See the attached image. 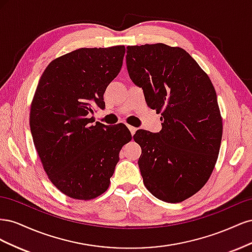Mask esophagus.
Segmentation results:
<instances>
[{
	"label": "esophagus",
	"mask_w": 252,
	"mask_h": 252,
	"mask_svg": "<svg viewBox=\"0 0 252 252\" xmlns=\"http://www.w3.org/2000/svg\"><path fill=\"white\" fill-rule=\"evenodd\" d=\"M127 127H128V129H129V130H130L131 134L133 135V134L135 133V131H136V128H135V127H132V126H130V125H128Z\"/></svg>",
	"instance_id": "obj_1"
}]
</instances>
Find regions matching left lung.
<instances>
[{
    "instance_id": "1",
    "label": "left lung",
    "mask_w": 252,
    "mask_h": 252,
    "mask_svg": "<svg viewBox=\"0 0 252 252\" xmlns=\"http://www.w3.org/2000/svg\"><path fill=\"white\" fill-rule=\"evenodd\" d=\"M129 77L162 130H139L144 185L158 200L180 203L204 187L215 169L223 134L217 93L200 65L181 47L163 43L127 46Z\"/></svg>"
}]
</instances>
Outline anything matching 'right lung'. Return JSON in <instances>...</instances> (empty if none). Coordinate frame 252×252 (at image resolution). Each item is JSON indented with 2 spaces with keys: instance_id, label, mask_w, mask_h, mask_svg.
Masks as SVG:
<instances>
[{
  "instance_id": "obj_1",
  "label": "right lung",
  "mask_w": 252,
  "mask_h": 252,
  "mask_svg": "<svg viewBox=\"0 0 252 252\" xmlns=\"http://www.w3.org/2000/svg\"><path fill=\"white\" fill-rule=\"evenodd\" d=\"M124 55V45L73 50L51 61L36 86L29 114L34 147L50 182L72 199L93 200L108 189L120 151L132 138L125 125L108 129L88 118L105 106Z\"/></svg>"
}]
</instances>
